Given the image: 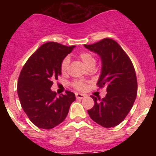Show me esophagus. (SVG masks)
<instances>
[{"label": "esophagus", "instance_id": "1", "mask_svg": "<svg viewBox=\"0 0 156 156\" xmlns=\"http://www.w3.org/2000/svg\"><path fill=\"white\" fill-rule=\"evenodd\" d=\"M86 97V95L83 94H80V93H76V98L78 99H82L83 98Z\"/></svg>", "mask_w": 156, "mask_h": 156}]
</instances>
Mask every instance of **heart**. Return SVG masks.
<instances>
[{
    "label": "heart",
    "instance_id": "obj_1",
    "mask_svg": "<svg viewBox=\"0 0 156 156\" xmlns=\"http://www.w3.org/2000/svg\"><path fill=\"white\" fill-rule=\"evenodd\" d=\"M78 57L80 58L81 61L84 63L85 66L88 69L90 67H94L95 62V58L91 53L88 51H82L79 54ZM69 58L68 57H66L62 60L61 64H60V70H61L62 73L66 74L69 70ZM72 86L75 89L79 90H84L87 88V82L83 80H75L72 83Z\"/></svg>",
    "mask_w": 156,
    "mask_h": 156
}]
</instances>
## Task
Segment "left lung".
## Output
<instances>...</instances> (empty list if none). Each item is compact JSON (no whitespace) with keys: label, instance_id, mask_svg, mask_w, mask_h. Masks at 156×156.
<instances>
[{"label":"left lung","instance_id":"1","mask_svg":"<svg viewBox=\"0 0 156 156\" xmlns=\"http://www.w3.org/2000/svg\"><path fill=\"white\" fill-rule=\"evenodd\" d=\"M90 51L100 55L101 74L97 85L106 87L102 99L91 96L94 105L87 112L92 120L104 127H112L124 120L137 97V81L134 67L120 45L110 38L93 44H85Z\"/></svg>","mask_w":156,"mask_h":156}]
</instances>
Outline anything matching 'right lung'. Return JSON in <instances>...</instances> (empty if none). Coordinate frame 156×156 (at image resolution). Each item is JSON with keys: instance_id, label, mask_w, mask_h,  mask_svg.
<instances>
[{"instance_id": "1", "label": "right lung", "mask_w": 156, "mask_h": 156, "mask_svg": "<svg viewBox=\"0 0 156 156\" xmlns=\"http://www.w3.org/2000/svg\"><path fill=\"white\" fill-rule=\"evenodd\" d=\"M75 46L47 42L34 52L23 66L19 76L17 92L22 108L37 127L52 129L64 121L75 94L66 90L57 97L51 91L53 80L61 75V62Z\"/></svg>"}]
</instances>
